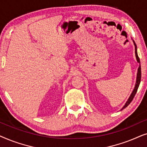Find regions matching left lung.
I'll list each match as a JSON object with an SVG mask.
<instances>
[{"mask_svg":"<svg viewBox=\"0 0 147 147\" xmlns=\"http://www.w3.org/2000/svg\"><path fill=\"white\" fill-rule=\"evenodd\" d=\"M133 43H134V47H135V55H136V60H137L138 63H139V67H138V72H137V76H136V84H135V86H134V88L133 91H132L131 95L130 96V97L128 99L127 102H126L125 105L123 106V108H122L121 110L122 109H124V108H125L126 107H127V106L130 104V102H132V100H133L134 96H135L136 92H137L138 86H139V84H140V80H141V67H140V59H139V57H138V53H137V47H136V45L135 42H134V41H133Z\"/></svg>","mask_w":147,"mask_h":147,"instance_id":"8db88e82","label":"left lung"}]
</instances>
